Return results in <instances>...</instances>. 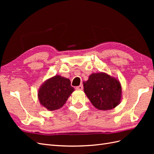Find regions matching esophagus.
<instances>
[{
	"label": "esophagus",
	"instance_id": "esophagus-1",
	"mask_svg": "<svg viewBox=\"0 0 154 154\" xmlns=\"http://www.w3.org/2000/svg\"><path fill=\"white\" fill-rule=\"evenodd\" d=\"M83 85H79V86L76 87V89L81 91V90H82V89H83Z\"/></svg>",
	"mask_w": 154,
	"mask_h": 154
}]
</instances>
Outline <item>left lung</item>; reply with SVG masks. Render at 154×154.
<instances>
[{"instance_id": "1", "label": "left lung", "mask_w": 154, "mask_h": 154, "mask_svg": "<svg viewBox=\"0 0 154 154\" xmlns=\"http://www.w3.org/2000/svg\"><path fill=\"white\" fill-rule=\"evenodd\" d=\"M83 87L88 98L99 110L115 108L122 97L120 83L105 73L92 74Z\"/></svg>"}]
</instances>
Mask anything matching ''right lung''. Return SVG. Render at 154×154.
Returning a JSON list of instances; mask_svg holds the SVG:
<instances>
[{
    "instance_id": "1",
    "label": "right lung",
    "mask_w": 154,
    "mask_h": 154,
    "mask_svg": "<svg viewBox=\"0 0 154 154\" xmlns=\"http://www.w3.org/2000/svg\"><path fill=\"white\" fill-rule=\"evenodd\" d=\"M74 90L69 79L55 76L42 85L38 91V99L41 105L48 110L59 109Z\"/></svg>"
}]
</instances>
